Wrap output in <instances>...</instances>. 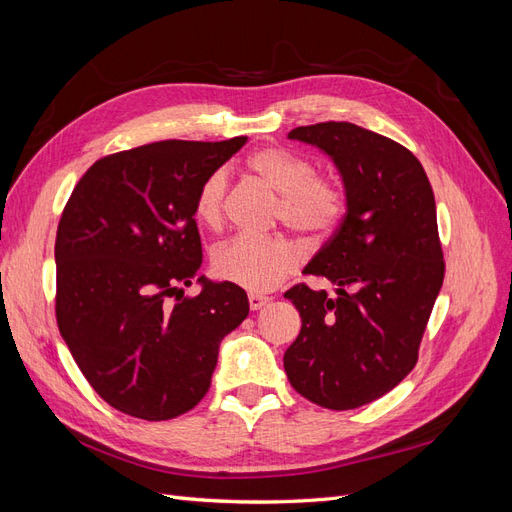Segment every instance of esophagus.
<instances>
[{
	"label": "esophagus",
	"mask_w": 512,
	"mask_h": 512,
	"mask_svg": "<svg viewBox=\"0 0 512 512\" xmlns=\"http://www.w3.org/2000/svg\"><path fill=\"white\" fill-rule=\"evenodd\" d=\"M247 303H250V309H260V307H265L267 303H269V299L267 297H260V294H250V297H247Z\"/></svg>",
	"instance_id": "1"
}]
</instances>
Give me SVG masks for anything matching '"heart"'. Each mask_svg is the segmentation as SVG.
Listing matches in <instances>:
<instances>
[{"label": "heart", "mask_w": 512, "mask_h": 512, "mask_svg": "<svg viewBox=\"0 0 512 512\" xmlns=\"http://www.w3.org/2000/svg\"><path fill=\"white\" fill-rule=\"evenodd\" d=\"M247 168L280 194L275 220L284 222L307 243H320L342 222L346 194L335 179L314 175V164L297 151L284 147L258 149L247 158ZM228 173L213 170L200 183L194 200L196 218L209 228L224 222ZM299 265L292 245L282 239L235 237L213 254V269L222 280L252 292H267Z\"/></svg>", "instance_id": "heart-1"}]
</instances>
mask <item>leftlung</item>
Returning <instances> with one entry per match:
<instances>
[{"mask_svg": "<svg viewBox=\"0 0 512 512\" xmlns=\"http://www.w3.org/2000/svg\"><path fill=\"white\" fill-rule=\"evenodd\" d=\"M288 138L333 160L346 215L305 267L331 280L337 297L305 284L284 294L303 322L284 369L305 399L354 410L395 389L416 365L444 282L436 198L414 153L382 134L327 121Z\"/></svg>", "mask_w": 512, "mask_h": 512, "instance_id": "obj_1", "label": "left lung"}]
</instances>
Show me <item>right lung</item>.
Returning a JSON list of instances; mask_svg holds the SVG:
<instances>
[{"mask_svg":"<svg viewBox=\"0 0 512 512\" xmlns=\"http://www.w3.org/2000/svg\"><path fill=\"white\" fill-rule=\"evenodd\" d=\"M247 143L160 141L113 153L76 183L55 239L57 327L115 410L168 421L211 386L220 342L250 314L243 288L198 277L200 183ZM176 297V303L169 299Z\"/></svg>","mask_w":512,"mask_h":512,"instance_id":"1","label":"right lung"}]
</instances>
